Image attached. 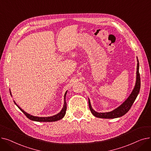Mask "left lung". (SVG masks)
<instances>
[{
  "mask_svg": "<svg viewBox=\"0 0 151 151\" xmlns=\"http://www.w3.org/2000/svg\"><path fill=\"white\" fill-rule=\"evenodd\" d=\"M137 80L135 85H134V88L131 92L129 97L125 100L124 102L117 108L111 111L110 112L106 113H98L96 111L93 110L92 108L91 101L89 99V106L90 108L92 114L97 117L99 118H104V119H114L120 117L127 113L131 106H132L134 100H136L138 95L139 93L141 86V81H140V75L139 73V61L137 58Z\"/></svg>",
  "mask_w": 151,
  "mask_h": 151,
  "instance_id": "1",
  "label": "left lung"
}]
</instances>
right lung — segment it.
<instances>
[{
  "label": "right lung",
  "instance_id": "add662e5",
  "mask_svg": "<svg viewBox=\"0 0 151 151\" xmlns=\"http://www.w3.org/2000/svg\"><path fill=\"white\" fill-rule=\"evenodd\" d=\"M10 94L12 95L10 89ZM67 92V91L65 92V95H64V103H63V106L62 109H61L59 113H58L57 114L52 116H50V117H38V116H34L32 115H30V114L27 113L26 112H25L23 109H22L17 104V103H16L14 101H13L14 103V104L19 108V109L26 116V117L32 121H37V122H55V121H57L62 119L64 117V116L65 114L66 110H67V104L65 101V97H66Z\"/></svg>",
  "mask_w": 151,
  "mask_h": 151
}]
</instances>
